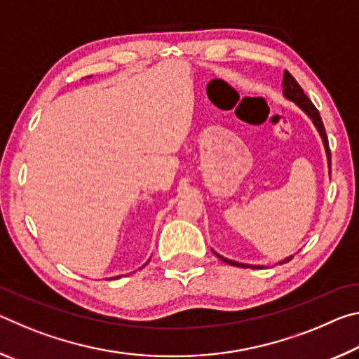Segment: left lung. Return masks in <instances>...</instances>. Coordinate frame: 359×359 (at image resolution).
<instances>
[{"label": "left lung", "instance_id": "1", "mask_svg": "<svg viewBox=\"0 0 359 359\" xmlns=\"http://www.w3.org/2000/svg\"><path fill=\"white\" fill-rule=\"evenodd\" d=\"M283 96L290 101L296 102L297 106H299L304 112H306L309 117L312 118L315 128L318 130L320 136H321V141H323L325 145V150H326V156H327V163H330L331 166V150H330V144H327V136H326V131H325V126H323V121H321L320 117V112L317 111V107L312 104V101L307 98V95L304 93V90L301 88V85L296 82V79L290 74L288 71H285L283 74ZM218 258H220L223 263L231 264V266H239V267H252V269H261L263 266H252V264H244V263H238V261H233V259H228L222 257V255H218L217 252H214ZM293 258V257H287L283 261H280V264L283 263H288V261Z\"/></svg>", "mask_w": 359, "mask_h": 359}]
</instances>
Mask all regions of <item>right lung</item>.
<instances>
[{"label":"right lung","mask_w":359,"mask_h":359,"mask_svg":"<svg viewBox=\"0 0 359 359\" xmlns=\"http://www.w3.org/2000/svg\"><path fill=\"white\" fill-rule=\"evenodd\" d=\"M115 278H117V277H115ZM118 278H120V276H118Z\"/></svg>","instance_id":"right-lung-1"}]
</instances>
